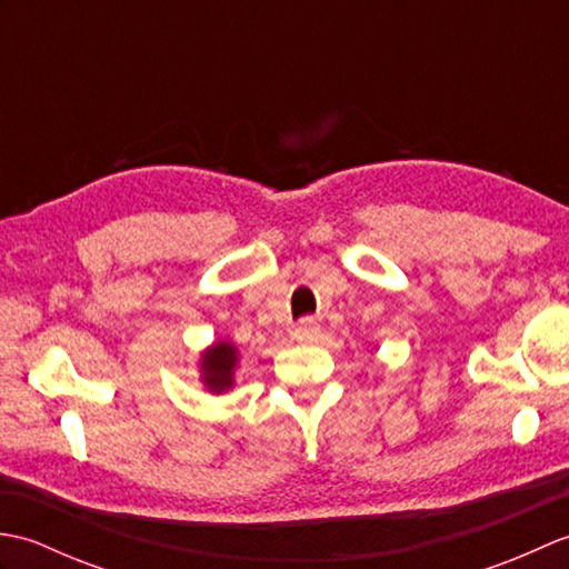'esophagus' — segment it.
<instances>
[{"label": "esophagus", "instance_id": "esophagus-1", "mask_svg": "<svg viewBox=\"0 0 569 569\" xmlns=\"http://www.w3.org/2000/svg\"><path fill=\"white\" fill-rule=\"evenodd\" d=\"M293 337H296L298 342H316L318 337H320V325H318V320H312V318H303V320H300V322L296 325Z\"/></svg>", "mask_w": 569, "mask_h": 569}]
</instances>
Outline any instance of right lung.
Instances as JSON below:
<instances>
[{
  "label": "right lung",
  "mask_w": 569,
  "mask_h": 569,
  "mask_svg": "<svg viewBox=\"0 0 569 569\" xmlns=\"http://www.w3.org/2000/svg\"><path fill=\"white\" fill-rule=\"evenodd\" d=\"M234 347L220 342L214 345L208 355L202 357L204 369V383L210 386V391H224L232 386V369H234Z\"/></svg>",
  "instance_id": "obj_1"
}]
</instances>
